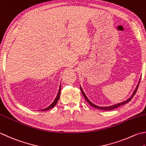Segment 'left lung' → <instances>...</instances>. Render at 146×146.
Listing matches in <instances>:
<instances>
[{"mask_svg": "<svg viewBox=\"0 0 146 146\" xmlns=\"http://www.w3.org/2000/svg\"><path fill=\"white\" fill-rule=\"evenodd\" d=\"M141 78H140V79H139V82H138L137 85V86H136V87H135V90H133V92L132 94V95H131V96L129 98L127 99V100H125V101H124L121 102H119V103H116V104H113V105L109 106H98V105H96V104H94V103H92V102L90 101L89 99H88V98L87 97V96L85 95V94L84 93V90H83L82 88V87H81V85H80V90H81V92H82V94H83V96H84V97L85 98V99H86V101H87L88 103L89 104L90 106H92V107H94V108H97V109H99V110H104V111H108V110H111L115 109V108H118L119 106H121V105H123V104H125L127 103V102H128L129 101H131V99H132V98H133V97L134 96V95H135V93H136V92H137V88H138L139 85V83H140V82H141Z\"/></svg>", "mask_w": 146, "mask_h": 146, "instance_id": "1", "label": "left lung"}]
</instances>
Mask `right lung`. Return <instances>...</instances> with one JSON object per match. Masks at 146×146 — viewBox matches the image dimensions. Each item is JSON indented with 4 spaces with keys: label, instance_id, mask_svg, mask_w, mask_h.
I'll use <instances>...</instances> for the list:
<instances>
[{
    "label": "right lung",
    "instance_id": "right-lung-1",
    "mask_svg": "<svg viewBox=\"0 0 146 146\" xmlns=\"http://www.w3.org/2000/svg\"><path fill=\"white\" fill-rule=\"evenodd\" d=\"M60 94H61V84H60V86H59V91H58V95H57L56 98H55V99H54V101L52 102V104H50V106H48V107H47L46 108H44V109H42V110H40L41 111H46V110H48L51 109V108H52L53 107L55 106V105L57 104V102H58V100L59 99V98H60Z\"/></svg>",
    "mask_w": 146,
    "mask_h": 146
}]
</instances>
